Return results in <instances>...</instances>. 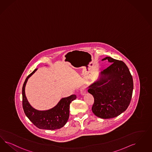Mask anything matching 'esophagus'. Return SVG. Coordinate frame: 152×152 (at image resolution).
<instances>
[{
  "instance_id": "obj_1",
  "label": "esophagus",
  "mask_w": 152,
  "mask_h": 152,
  "mask_svg": "<svg viewBox=\"0 0 152 152\" xmlns=\"http://www.w3.org/2000/svg\"><path fill=\"white\" fill-rule=\"evenodd\" d=\"M80 93H81V94L82 95H84L85 94V93H86V87L83 86L82 87L81 89H80Z\"/></svg>"
}]
</instances>
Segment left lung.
Instances as JSON below:
<instances>
[{"mask_svg":"<svg viewBox=\"0 0 152 152\" xmlns=\"http://www.w3.org/2000/svg\"><path fill=\"white\" fill-rule=\"evenodd\" d=\"M112 63L100 73L99 78L88 87L94 103L92 111L95 115L109 119L121 115L130 103L134 88L130 72L122 61L106 57Z\"/></svg>","mask_w":152,"mask_h":152,"instance_id":"8db88e82","label":"left lung"}]
</instances>
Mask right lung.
<instances>
[{
    "instance_id": "1",
    "label": "right lung",
    "mask_w": 152,
    "mask_h": 152,
    "mask_svg": "<svg viewBox=\"0 0 152 152\" xmlns=\"http://www.w3.org/2000/svg\"><path fill=\"white\" fill-rule=\"evenodd\" d=\"M37 68L34 70L25 80L22 87V106L25 115L32 123L40 129L56 130L65 125L69 115V104L76 99V95L63 98L57 104L47 110H38L32 108L25 95V86L28 79L35 73Z\"/></svg>"
}]
</instances>
